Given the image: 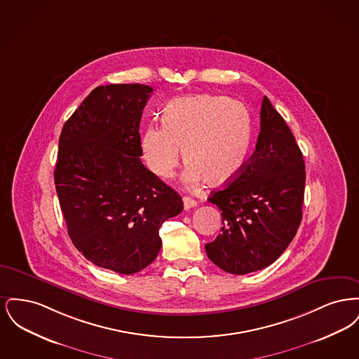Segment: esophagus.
<instances>
[{
	"label": "esophagus",
	"mask_w": 359,
	"mask_h": 359,
	"mask_svg": "<svg viewBox=\"0 0 359 359\" xmlns=\"http://www.w3.org/2000/svg\"><path fill=\"white\" fill-rule=\"evenodd\" d=\"M183 203H184V208L186 210H189V208H192V207H196V201H194V199H191V198H187V196H184L183 198Z\"/></svg>",
	"instance_id": "34e87169"
}]
</instances>
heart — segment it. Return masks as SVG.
I'll return each mask as SVG.
<instances>
[{
    "label": "heart",
    "mask_w": 359,
    "mask_h": 359,
    "mask_svg": "<svg viewBox=\"0 0 359 359\" xmlns=\"http://www.w3.org/2000/svg\"><path fill=\"white\" fill-rule=\"evenodd\" d=\"M248 109L234 100L191 95L172 100L161 111V128L149 126L141 136L147 167L160 179H171L182 161L184 179L218 186L238 175L250 147Z\"/></svg>",
    "instance_id": "obj_1"
}]
</instances>
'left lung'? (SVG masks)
<instances>
[{"label": "left lung", "mask_w": 359, "mask_h": 359, "mask_svg": "<svg viewBox=\"0 0 359 359\" xmlns=\"http://www.w3.org/2000/svg\"><path fill=\"white\" fill-rule=\"evenodd\" d=\"M256 151L233 182L214 191L223 226L205 243L207 257L227 273L264 269L284 253L303 218L306 165L288 125L264 97Z\"/></svg>", "instance_id": "8db88e82"}]
</instances>
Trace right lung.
Here are the masks:
<instances>
[{
	"label": "right lung",
	"instance_id": "right-lung-1",
	"mask_svg": "<svg viewBox=\"0 0 359 359\" xmlns=\"http://www.w3.org/2000/svg\"><path fill=\"white\" fill-rule=\"evenodd\" d=\"M154 88H94L59 137L55 187L74 246L94 265L142 271L158 255V230L183 201L140 160V121Z\"/></svg>",
	"mask_w": 359,
	"mask_h": 359
}]
</instances>
